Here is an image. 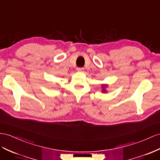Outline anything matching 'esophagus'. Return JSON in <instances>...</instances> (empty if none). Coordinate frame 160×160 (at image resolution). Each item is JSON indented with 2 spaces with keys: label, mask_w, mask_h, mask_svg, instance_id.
Masks as SVG:
<instances>
[{
  "label": "esophagus",
  "mask_w": 160,
  "mask_h": 160,
  "mask_svg": "<svg viewBox=\"0 0 160 160\" xmlns=\"http://www.w3.org/2000/svg\"><path fill=\"white\" fill-rule=\"evenodd\" d=\"M77 71L78 72H82L83 71V68H80V67H78L77 68Z\"/></svg>",
  "instance_id": "34e87169"
}]
</instances>
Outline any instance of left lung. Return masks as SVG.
<instances>
[{"instance_id": "left-lung-1", "label": "left lung", "mask_w": 160, "mask_h": 160, "mask_svg": "<svg viewBox=\"0 0 160 160\" xmlns=\"http://www.w3.org/2000/svg\"><path fill=\"white\" fill-rule=\"evenodd\" d=\"M108 86V85L107 84H102V92L103 93H106V92H107V90L106 89V88H107Z\"/></svg>"}]
</instances>
